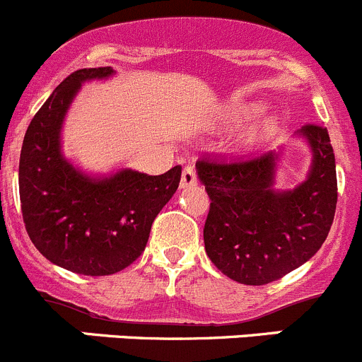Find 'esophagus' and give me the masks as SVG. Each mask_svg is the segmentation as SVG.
Listing matches in <instances>:
<instances>
[{"mask_svg":"<svg viewBox=\"0 0 362 362\" xmlns=\"http://www.w3.org/2000/svg\"><path fill=\"white\" fill-rule=\"evenodd\" d=\"M195 185H197L195 169H193L192 165H186L181 174V188H188V186H195Z\"/></svg>","mask_w":362,"mask_h":362,"instance_id":"obj_1","label":"esophagus"}]
</instances>
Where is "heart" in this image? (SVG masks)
<instances>
[{"instance_id":"b5f03b06","label":"heart","mask_w":362,"mask_h":362,"mask_svg":"<svg viewBox=\"0 0 362 362\" xmlns=\"http://www.w3.org/2000/svg\"><path fill=\"white\" fill-rule=\"evenodd\" d=\"M250 112H252V109H250V107H243V109L234 110V119H241L243 116H246V114H250ZM271 127H273V123H271V121H266V123L260 124V127L257 128V130L253 132L252 135H250L248 141L250 142H255L257 139H260V137H262V135H266L267 132L271 130Z\"/></svg>"}]
</instances>
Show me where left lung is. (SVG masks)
I'll return each mask as SVG.
<instances>
[{
    "mask_svg": "<svg viewBox=\"0 0 362 362\" xmlns=\"http://www.w3.org/2000/svg\"><path fill=\"white\" fill-rule=\"evenodd\" d=\"M313 151L298 188H273L278 155L225 162L200 158L199 180L209 195L204 245L211 262L230 280L266 285L298 269L320 250L334 220L338 182L329 134L317 123L299 130Z\"/></svg>",
    "mask_w": 362,
    "mask_h": 362,
    "instance_id": "1",
    "label": "left lung"
}]
</instances>
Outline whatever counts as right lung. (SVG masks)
<instances>
[{
    "mask_svg": "<svg viewBox=\"0 0 362 362\" xmlns=\"http://www.w3.org/2000/svg\"><path fill=\"white\" fill-rule=\"evenodd\" d=\"M112 74L100 66L68 75L35 114L21 149V209L31 243L52 264L86 276L114 274L141 257L181 180L180 165L162 176L121 169L96 180L63 156L61 127L81 84Z\"/></svg>",
    "mask_w": 362,
    "mask_h": 362,
    "instance_id": "obj_1",
    "label": "right lung"
}]
</instances>
